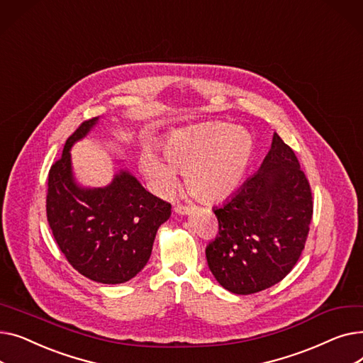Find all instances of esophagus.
Returning a JSON list of instances; mask_svg holds the SVG:
<instances>
[{
  "label": "esophagus",
  "mask_w": 363,
  "mask_h": 363,
  "mask_svg": "<svg viewBox=\"0 0 363 363\" xmlns=\"http://www.w3.org/2000/svg\"><path fill=\"white\" fill-rule=\"evenodd\" d=\"M175 213H178V215H188L189 212L193 211V207L191 206H184V204H178V206H175Z\"/></svg>",
  "instance_id": "34e87169"
}]
</instances>
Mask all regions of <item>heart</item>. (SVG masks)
I'll return each instance as SVG.
<instances>
[{"label":"heart","instance_id":"obj_1","mask_svg":"<svg viewBox=\"0 0 363 363\" xmlns=\"http://www.w3.org/2000/svg\"><path fill=\"white\" fill-rule=\"evenodd\" d=\"M253 152L250 133L222 122L178 130L163 144L167 164L151 151L141 157V169L160 194L174 191L181 172L188 191L201 201H222L242 182Z\"/></svg>","mask_w":363,"mask_h":363}]
</instances>
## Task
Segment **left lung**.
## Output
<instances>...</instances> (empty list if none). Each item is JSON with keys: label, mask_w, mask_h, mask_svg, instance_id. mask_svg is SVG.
Masks as SVG:
<instances>
[{"label": "left lung", "mask_w": 363, "mask_h": 363, "mask_svg": "<svg viewBox=\"0 0 363 363\" xmlns=\"http://www.w3.org/2000/svg\"><path fill=\"white\" fill-rule=\"evenodd\" d=\"M213 212L219 234L206 257L225 290L253 294L290 274L306 244L313 203L294 151L278 133L256 174Z\"/></svg>", "instance_id": "obj_1"}]
</instances>
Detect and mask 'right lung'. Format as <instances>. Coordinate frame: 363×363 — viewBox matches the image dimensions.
Wrapping results in <instances>:
<instances>
[{"label": "right lung", "mask_w": 363, "mask_h": 363, "mask_svg": "<svg viewBox=\"0 0 363 363\" xmlns=\"http://www.w3.org/2000/svg\"><path fill=\"white\" fill-rule=\"evenodd\" d=\"M100 118L84 122L67 138L62 159L48 174L47 219L62 253L84 277L122 284L147 264L159 226L170 204L152 196L128 169L106 186H82L72 169L70 148L85 138Z\"/></svg>", "instance_id": "obj_1"}]
</instances>
